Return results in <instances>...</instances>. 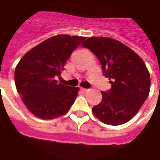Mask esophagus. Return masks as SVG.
<instances>
[{"label":"esophagus","instance_id":"obj_1","mask_svg":"<svg viewBox=\"0 0 160 160\" xmlns=\"http://www.w3.org/2000/svg\"><path fill=\"white\" fill-rule=\"evenodd\" d=\"M80 89H81V91H82V92H83V93H85V92H87V90H88L87 88H80Z\"/></svg>","mask_w":160,"mask_h":160}]
</instances>
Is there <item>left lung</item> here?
<instances>
[{"label": "left lung", "instance_id": "1", "mask_svg": "<svg viewBox=\"0 0 160 160\" xmlns=\"http://www.w3.org/2000/svg\"><path fill=\"white\" fill-rule=\"evenodd\" d=\"M97 57L103 75L112 88L101 91V103L92 112L106 124L127 123L142 107L150 90V75L146 65L133 50L107 37H90L82 43Z\"/></svg>", "mask_w": 160, "mask_h": 160}]
</instances>
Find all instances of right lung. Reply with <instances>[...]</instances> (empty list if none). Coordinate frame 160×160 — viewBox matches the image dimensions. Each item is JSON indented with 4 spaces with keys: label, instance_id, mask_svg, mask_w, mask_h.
I'll return each mask as SVG.
<instances>
[{
    "label": "right lung",
    "instance_id": "1",
    "mask_svg": "<svg viewBox=\"0 0 160 160\" xmlns=\"http://www.w3.org/2000/svg\"><path fill=\"white\" fill-rule=\"evenodd\" d=\"M86 37L59 35L26 53L16 66L15 85L28 110L42 119L66 114L78 96V87L55 80L74 50Z\"/></svg>",
    "mask_w": 160,
    "mask_h": 160
}]
</instances>
